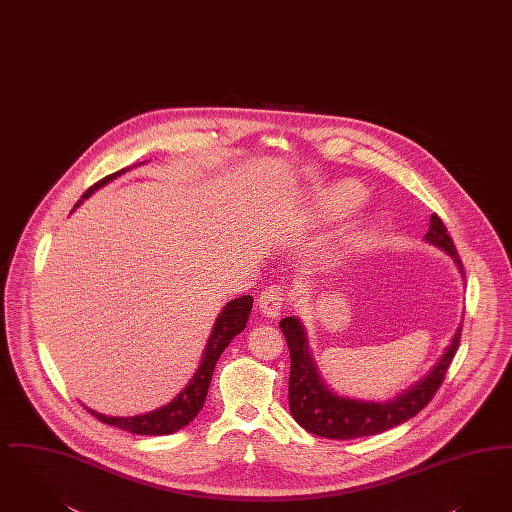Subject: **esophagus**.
Here are the masks:
<instances>
[{
  "mask_svg": "<svg viewBox=\"0 0 512 512\" xmlns=\"http://www.w3.org/2000/svg\"><path fill=\"white\" fill-rule=\"evenodd\" d=\"M286 305V291L282 286H268L259 295V308L268 318H278Z\"/></svg>",
  "mask_w": 512,
  "mask_h": 512,
  "instance_id": "1",
  "label": "esophagus"
}]
</instances>
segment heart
<instances>
[{
	"instance_id": "heart-1",
	"label": "heart",
	"mask_w": 512,
	"mask_h": 512,
	"mask_svg": "<svg viewBox=\"0 0 512 512\" xmlns=\"http://www.w3.org/2000/svg\"><path fill=\"white\" fill-rule=\"evenodd\" d=\"M366 190L358 181H339L329 184L324 190H320L310 204V217L316 223L333 221L347 217L358 205L364 202Z\"/></svg>"
}]
</instances>
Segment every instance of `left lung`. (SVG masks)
<instances>
[{
	"instance_id": "1",
	"label": "left lung",
	"mask_w": 512,
	"mask_h": 512,
	"mask_svg": "<svg viewBox=\"0 0 512 512\" xmlns=\"http://www.w3.org/2000/svg\"><path fill=\"white\" fill-rule=\"evenodd\" d=\"M425 240L442 247L465 278L463 263L453 246L448 228L442 219L432 213L429 232ZM280 329L286 337L291 371H289V411L293 419L310 434H318L331 440H352L371 434H381L396 425L406 423L413 415L425 408L440 389L451 360L459 348L461 326L453 335L450 347L429 375L385 404L362 402L343 398L324 385L318 366L308 350L307 331L295 316H287L280 322Z\"/></svg>"
}]
</instances>
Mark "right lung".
Masks as SVG:
<instances>
[{"label":"right lung","mask_w":512,"mask_h":512,"mask_svg":"<svg viewBox=\"0 0 512 512\" xmlns=\"http://www.w3.org/2000/svg\"><path fill=\"white\" fill-rule=\"evenodd\" d=\"M123 171L125 169L116 171V173L104 177L103 181L93 184L83 194L82 200L91 196L103 184L116 179L118 175H122ZM82 200L76 204V207L82 204ZM251 307H253V297L251 295H242V297L232 299L230 303H226L223 312L215 320V326H213L209 341L205 345L204 354H202L200 368L194 373L190 383L184 387L183 392L164 408L154 409L150 413L135 415V417H110V415H103V413H97V411L89 408H87V411L91 415H95L101 423L133 432V434H143V436H162V434H173V432L183 429L198 415V411L204 406L215 364H217L219 356L223 354V350L228 347V343L246 328Z\"/></svg>","instance_id":"add662e5"}]
</instances>
